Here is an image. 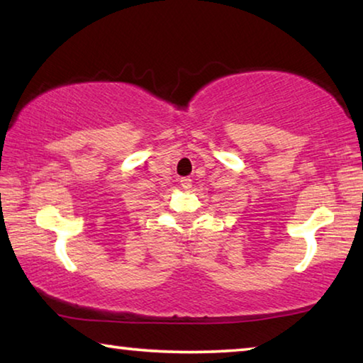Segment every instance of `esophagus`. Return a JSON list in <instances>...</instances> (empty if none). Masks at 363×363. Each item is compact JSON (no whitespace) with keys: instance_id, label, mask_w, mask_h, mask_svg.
Here are the masks:
<instances>
[{"instance_id":"1","label":"esophagus","mask_w":363,"mask_h":363,"mask_svg":"<svg viewBox=\"0 0 363 363\" xmlns=\"http://www.w3.org/2000/svg\"><path fill=\"white\" fill-rule=\"evenodd\" d=\"M181 186L186 189V190H189L190 187H192V179H189V177H182L181 179Z\"/></svg>"}]
</instances>
